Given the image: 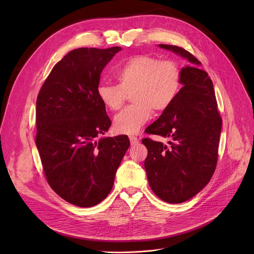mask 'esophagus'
Instances as JSON below:
<instances>
[{
	"label": "esophagus",
	"instance_id": "1",
	"mask_svg": "<svg viewBox=\"0 0 254 254\" xmlns=\"http://www.w3.org/2000/svg\"><path fill=\"white\" fill-rule=\"evenodd\" d=\"M129 141H130L131 146H136L139 144V139L136 137H129Z\"/></svg>",
	"mask_w": 254,
	"mask_h": 254
}]
</instances>
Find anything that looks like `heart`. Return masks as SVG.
Segmentation results:
<instances>
[{
	"label": "heart",
	"mask_w": 254,
	"mask_h": 254,
	"mask_svg": "<svg viewBox=\"0 0 254 254\" xmlns=\"http://www.w3.org/2000/svg\"><path fill=\"white\" fill-rule=\"evenodd\" d=\"M117 85L100 83L97 96L111 111L122 108L130 95L134 103L114 117L117 134L137 135L151 117L152 110H167L175 101L182 84V73L177 63L161 61L140 55L127 59L115 71Z\"/></svg>",
	"instance_id": "1"
}]
</instances>
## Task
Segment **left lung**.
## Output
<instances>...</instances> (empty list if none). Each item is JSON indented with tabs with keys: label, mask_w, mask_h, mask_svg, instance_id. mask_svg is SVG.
<instances>
[{
	"label": "left lung",
	"mask_w": 254,
	"mask_h": 254,
	"mask_svg": "<svg viewBox=\"0 0 254 254\" xmlns=\"http://www.w3.org/2000/svg\"><path fill=\"white\" fill-rule=\"evenodd\" d=\"M188 60L181 69L182 88L147 134L170 138L169 146L143 139L148 154L144 167L152 191L170 204L183 203L201 191L215 171L222 120L207 72L185 49L159 44Z\"/></svg>",
	"instance_id": "obj_1"
}]
</instances>
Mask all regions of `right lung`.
Returning <instances> with one entry per match:
<instances>
[{
	"label": "right lung",
	"mask_w": 254,
	"mask_h": 254,
	"mask_svg": "<svg viewBox=\"0 0 254 254\" xmlns=\"http://www.w3.org/2000/svg\"><path fill=\"white\" fill-rule=\"evenodd\" d=\"M122 47L78 48L51 70L36 104V146L50 188L78 207L101 203L129 147L127 136L100 138L111 120L97 96L101 73Z\"/></svg>",
	"instance_id": "obj_1"
}]
</instances>
